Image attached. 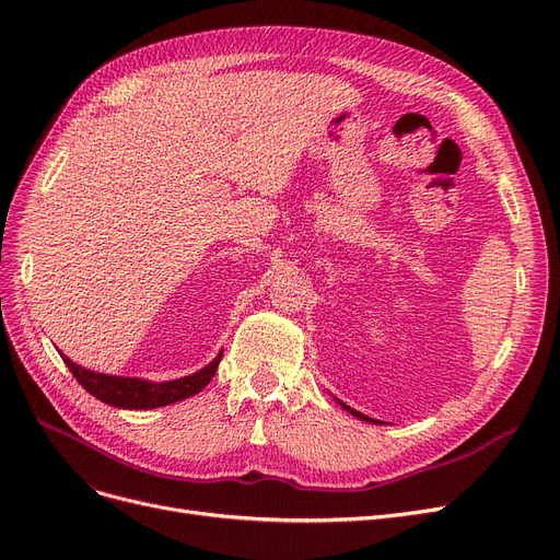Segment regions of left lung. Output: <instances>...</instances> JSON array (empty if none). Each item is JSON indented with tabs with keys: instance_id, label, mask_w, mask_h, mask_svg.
Segmentation results:
<instances>
[{
	"instance_id": "obj_1",
	"label": "left lung",
	"mask_w": 560,
	"mask_h": 560,
	"mask_svg": "<svg viewBox=\"0 0 560 560\" xmlns=\"http://www.w3.org/2000/svg\"><path fill=\"white\" fill-rule=\"evenodd\" d=\"M343 406V404H341ZM346 410H349L351 415H355L358 419H362V421H376V419H371V417H366V415H362V412H358V410H353V408H349V406H343ZM376 423H381V421H376Z\"/></svg>"
}]
</instances>
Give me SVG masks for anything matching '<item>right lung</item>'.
<instances>
[{
  "label": "right lung",
  "instance_id": "1",
  "mask_svg": "<svg viewBox=\"0 0 560 560\" xmlns=\"http://www.w3.org/2000/svg\"><path fill=\"white\" fill-rule=\"evenodd\" d=\"M61 358L68 364V369L72 371L77 383L82 385L89 394L100 398V401L116 406V408H125V410H148V408H162L168 404H177V401H182V398H189V396L198 394L200 389H205L209 385V381L214 378L223 353H219V358L214 362L196 371V374L177 378V381H168V383H150V381H141V378L95 374V371H89L84 366L74 364L66 355H61Z\"/></svg>",
  "mask_w": 560,
  "mask_h": 560
}]
</instances>
